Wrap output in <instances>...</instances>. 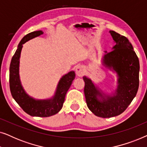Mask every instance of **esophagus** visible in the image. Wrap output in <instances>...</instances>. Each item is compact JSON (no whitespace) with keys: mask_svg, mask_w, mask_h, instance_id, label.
Returning <instances> with one entry per match:
<instances>
[{"mask_svg":"<svg viewBox=\"0 0 147 147\" xmlns=\"http://www.w3.org/2000/svg\"><path fill=\"white\" fill-rule=\"evenodd\" d=\"M85 72H86V69L83 66L78 65L77 67H76V75L79 76V77H82V76H83L84 75V74H85Z\"/></svg>","mask_w":147,"mask_h":147,"instance_id":"1","label":"esophagus"}]
</instances>
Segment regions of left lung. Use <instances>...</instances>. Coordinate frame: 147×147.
I'll return each mask as SVG.
<instances>
[{
  "label": "left lung",
  "mask_w": 147,
  "mask_h": 147,
  "mask_svg": "<svg viewBox=\"0 0 147 147\" xmlns=\"http://www.w3.org/2000/svg\"><path fill=\"white\" fill-rule=\"evenodd\" d=\"M115 45L102 58V64L117 76V88L106 94L91 79L84 76V94L88 108L96 116L110 118L125 110L137 93L139 86V60L132 44L124 36L110 31Z\"/></svg>",
  "instance_id": "left-lung-1"
}]
</instances>
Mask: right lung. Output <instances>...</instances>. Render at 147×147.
<instances>
[{"label":"right lung","instance_id":"1","mask_svg":"<svg viewBox=\"0 0 147 147\" xmlns=\"http://www.w3.org/2000/svg\"><path fill=\"white\" fill-rule=\"evenodd\" d=\"M43 33L42 31L31 32L26 35L20 41L10 65L9 84L12 96L26 113L32 116L49 117L58 113L63 107L66 93L75 79L76 74L71 71L62 76L57 84L55 94L49 99L37 100L26 93L19 77L20 57L23 45Z\"/></svg>","mask_w":147,"mask_h":147}]
</instances>
